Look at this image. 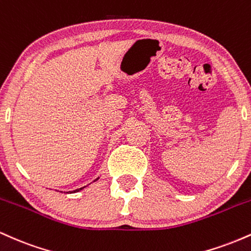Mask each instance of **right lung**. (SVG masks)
<instances>
[{"label":"right lung","mask_w":251,"mask_h":251,"mask_svg":"<svg viewBox=\"0 0 251 251\" xmlns=\"http://www.w3.org/2000/svg\"><path fill=\"white\" fill-rule=\"evenodd\" d=\"M97 179H98V178H97ZM96 179V180H97ZM83 188H85V186H83ZM83 188H80V189H76V190H74V191H72V192H77V191H80V190H82ZM71 192V191H70Z\"/></svg>","instance_id":"obj_1"}]
</instances>
